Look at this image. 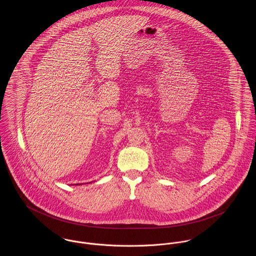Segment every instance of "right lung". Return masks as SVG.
I'll list each match as a JSON object with an SVG mask.
<instances>
[{
  "label": "right lung",
  "mask_w": 256,
  "mask_h": 256,
  "mask_svg": "<svg viewBox=\"0 0 256 256\" xmlns=\"http://www.w3.org/2000/svg\"><path fill=\"white\" fill-rule=\"evenodd\" d=\"M76 185H78V184H76Z\"/></svg>",
  "instance_id": "add662e5"
}]
</instances>
